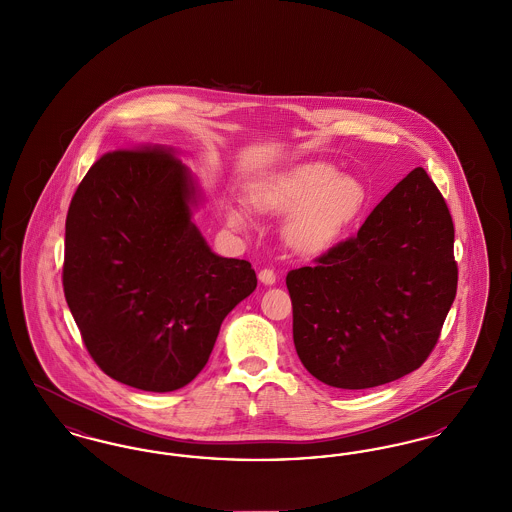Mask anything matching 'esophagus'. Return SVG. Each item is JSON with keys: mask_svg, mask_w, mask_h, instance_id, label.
Wrapping results in <instances>:
<instances>
[{"mask_svg": "<svg viewBox=\"0 0 512 512\" xmlns=\"http://www.w3.org/2000/svg\"><path fill=\"white\" fill-rule=\"evenodd\" d=\"M259 280L265 284V286H272L276 282V272L272 268H263L259 272Z\"/></svg>", "mask_w": 512, "mask_h": 512, "instance_id": "obj_1", "label": "esophagus"}]
</instances>
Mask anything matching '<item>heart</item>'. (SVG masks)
I'll return each mask as SVG.
<instances>
[{"label": "heart", "instance_id": "1", "mask_svg": "<svg viewBox=\"0 0 512 512\" xmlns=\"http://www.w3.org/2000/svg\"><path fill=\"white\" fill-rule=\"evenodd\" d=\"M255 209L286 215V240L301 253H320L336 244L365 211L366 188L332 167L313 165L276 176L251 194ZM230 226L244 230L247 215L242 207H228Z\"/></svg>", "mask_w": 512, "mask_h": 512}]
</instances>
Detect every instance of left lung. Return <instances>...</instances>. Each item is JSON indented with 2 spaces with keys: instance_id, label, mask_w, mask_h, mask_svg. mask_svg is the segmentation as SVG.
Masks as SVG:
<instances>
[{
  "instance_id": "obj_1",
  "label": "left lung",
  "mask_w": 512,
  "mask_h": 512,
  "mask_svg": "<svg viewBox=\"0 0 512 512\" xmlns=\"http://www.w3.org/2000/svg\"><path fill=\"white\" fill-rule=\"evenodd\" d=\"M455 228L422 167L359 232L313 267L290 270L293 343L303 366L340 390L393 382L430 357L457 293Z\"/></svg>"
}]
</instances>
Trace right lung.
<instances>
[{"mask_svg":"<svg viewBox=\"0 0 512 512\" xmlns=\"http://www.w3.org/2000/svg\"><path fill=\"white\" fill-rule=\"evenodd\" d=\"M195 203L194 176L167 147L109 151L74 192L65 299L90 357L130 388L190 384L224 317L257 288L251 263L211 251Z\"/></svg>","mask_w":512,"mask_h":512,"instance_id":"add662e5","label":"right lung"}]
</instances>
